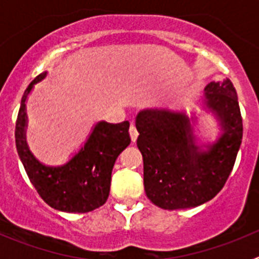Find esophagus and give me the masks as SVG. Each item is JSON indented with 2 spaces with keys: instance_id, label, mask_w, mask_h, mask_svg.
I'll use <instances>...</instances> for the list:
<instances>
[{
  "instance_id": "1",
  "label": "esophagus",
  "mask_w": 259,
  "mask_h": 259,
  "mask_svg": "<svg viewBox=\"0 0 259 259\" xmlns=\"http://www.w3.org/2000/svg\"><path fill=\"white\" fill-rule=\"evenodd\" d=\"M130 135H131V140L135 143L137 140V136H139V131H137V128L135 124H131V127H130Z\"/></svg>"
}]
</instances>
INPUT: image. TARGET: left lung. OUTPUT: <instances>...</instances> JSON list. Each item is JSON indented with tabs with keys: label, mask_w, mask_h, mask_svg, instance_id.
Wrapping results in <instances>:
<instances>
[{
	"label": "left lung",
	"mask_w": 259,
	"mask_h": 259,
	"mask_svg": "<svg viewBox=\"0 0 259 259\" xmlns=\"http://www.w3.org/2000/svg\"><path fill=\"white\" fill-rule=\"evenodd\" d=\"M205 104L223 131L206 152L196 145L191 119L184 113L148 109L137 114L144 188L158 207L176 210L202 205L221 192L232 171L242 140V118L231 80L207 84Z\"/></svg>",
	"instance_id": "obj_1"
}]
</instances>
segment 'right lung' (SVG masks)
<instances>
[{
	"label": "right lung",
	"instance_id": "add662e5",
	"mask_svg": "<svg viewBox=\"0 0 259 259\" xmlns=\"http://www.w3.org/2000/svg\"><path fill=\"white\" fill-rule=\"evenodd\" d=\"M27 87L15 124V144L24 170L40 197L53 209L66 212H88L102 206L110 193L111 171L116 158L130 145V122H100L84 146L63 166L50 167L38 162L26 143V101L33 84Z\"/></svg>",
	"mask_w": 259,
	"mask_h": 259
}]
</instances>
